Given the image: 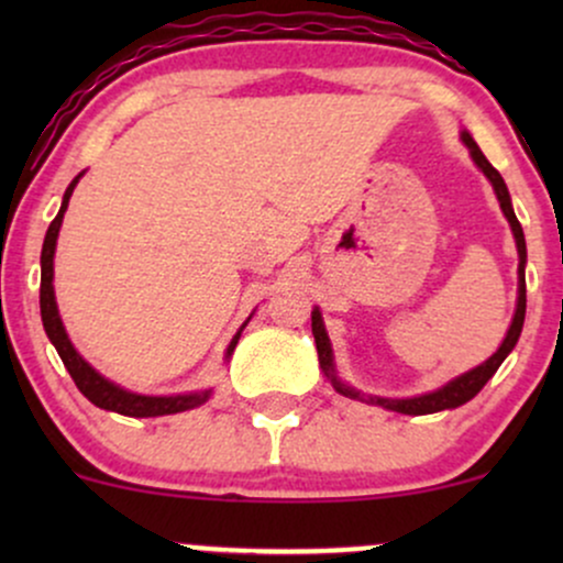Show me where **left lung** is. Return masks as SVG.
I'll return each mask as SVG.
<instances>
[{"label":"left lung","mask_w":563,"mask_h":563,"mask_svg":"<svg viewBox=\"0 0 563 563\" xmlns=\"http://www.w3.org/2000/svg\"><path fill=\"white\" fill-rule=\"evenodd\" d=\"M463 142H466V145H468L471 158L476 161V166H479V169L487 174L489 183H493L495 192H497V200H500L503 214H506V219L510 222V230H514L516 249H519V303H516V314H514V322H510V328H508V335H506V339H503L500 349H497V352L487 360V363H482L479 367H474V371L463 373L461 378L450 380V384L442 386V389H437V391H431V394H423V397H412V399H380V397H371V402L386 407V410L405 412V416H426V412L450 410V407H461V405H466L468 399H474L476 394L484 389V384H487V380L495 376V371H497V367H500L503 360L508 357L510 349L516 346V341H519V335H521V325H525V312H527V283H525L527 243H525V230H521L519 219H516V214H514V206H510L508 187H506V183H503L500 172H497L495 166L489 164L487 158H484V153L479 151V145H476V142L471 140L468 132H463ZM312 333H314V344H318L320 367H322V371H325V376L331 378L333 389L339 391V394H344V397H349V399H360V402H365L363 394L349 389L346 384H341V380L335 378L331 341H328L325 328H322V320H320L318 309H314V312H312Z\"/></svg>","instance_id":"1"}]
</instances>
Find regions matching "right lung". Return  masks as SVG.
Returning <instances> with one entry per match:
<instances>
[{
  "mask_svg": "<svg viewBox=\"0 0 563 563\" xmlns=\"http://www.w3.org/2000/svg\"><path fill=\"white\" fill-rule=\"evenodd\" d=\"M79 177H81V174H79ZM79 177H76L74 183L68 185L66 196H63L60 211H57V217L53 219V224H49L47 235H44V245H42V288H38V303H42L44 331H47L49 341H53V344H55L57 354H60V360H63V365L68 367L70 378H74V384L79 386V391L89 399V402L97 405V407H102V410H113V412H121V416H132V418H156V416H172V412H183V410H190V407L203 405L206 399H209L211 391L179 394V397H145V394H132V391L119 389V386L111 384V380L102 378L92 365L84 363V360L79 357V352H76L74 344H70V341H68L66 328H63L60 314H57V303H55L53 256H55L57 232H60V224H63V214H66L68 198H70V192H74L76 183H79ZM238 339H241V333H238L235 339L230 341L228 357L232 354V349H235Z\"/></svg>",
  "mask_w": 563,
  "mask_h": 563,
  "instance_id": "right-lung-1",
  "label": "right lung"
}]
</instances>
